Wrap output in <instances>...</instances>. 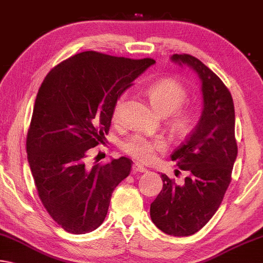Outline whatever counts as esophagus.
Returning <instances> with one entry per match:
<instances>
[{"label": "esophagus", "mask_w": 263, "mask_h": 263, "mask_svg": "<svg viewBox=\"0 0 263 263\" xmlns=\"http://www.w3.org/2000/svg\"><path fill=\"white\" fill-rule=\"evenodd\" d=\"M133 171H134V173H145L147 172V169H145L143 165L135 163L134 165H133Z\"/></svg>", "instance_id": "1"}]
</instances>
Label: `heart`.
Returning <instances> with one entry per match:
<instances>
[{
    "label": "heart",
    "mask_w": 263,
    "mask_h": 263,
    "mask_svg": "<svg viewBox=\"0 0 263 263\" xmlns=\"http://www.w3.org/2000/svg\"><path fill=\"white\" fill-rule=\"evenodd\" d=\"M147 95L153 108L160 115L167 116L174 112L171 124L173 130L179 135H185L194 126V115L188 110H179L187 100L185 88L172 79H163L151 84ZM124 96H120L116 101L112 118L118 120L123 107ZM122 151L140 162L147 163L154 159L155 153L162 151L164 142L161 139H149L143 135H133L121 144Z\"/></svg>",
    "instance_id": "b5f03b06"
}]
</instances>
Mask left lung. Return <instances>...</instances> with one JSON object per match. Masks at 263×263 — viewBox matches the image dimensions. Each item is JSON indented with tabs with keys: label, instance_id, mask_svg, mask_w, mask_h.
Returning a JSON list of instances; mask_svg holds the SVG:
<instances>
[{
	"label": "left lung",
	"instance_id": "1",
	"mask_svg": "<svg viewBox=\"0 0 263 263\" xmlns=\"http://www.w3.org/2000/svg\"><path fill=\"white\" fill-rule=\"evenodd\" d=\"M172 61L199 76L203 106L196 127L171 156L188 176L177 184L161 174L163 188L152 202L151 217L168 235L189 236L212 219L232 180L237 156L235 110L227 87L199 59L174 54Z\"/></svg>",
	"mask_w": 263,
	"mask_h": 263
}]
</instances>
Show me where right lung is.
<instances>
[{
	"label": "right lung",
	"mask_w": 263,
	"mask_h": 263,
	"mask_svg": "<svg viewBox=\"0 0 263 263\" xmlns=\"http://www.w3.org/2000/svg\"><path fill=\"white\" fill-rule=\"evenodd\" d=\"M154 63L83 51L43 80L27 135L28 162L40 200L66 232L100 227L112 192L130 173L128 157L91 168L86 157L108 134L116 101Z\"/></svg>",
	"instance_id": "add662e5"
}]
</instances>
